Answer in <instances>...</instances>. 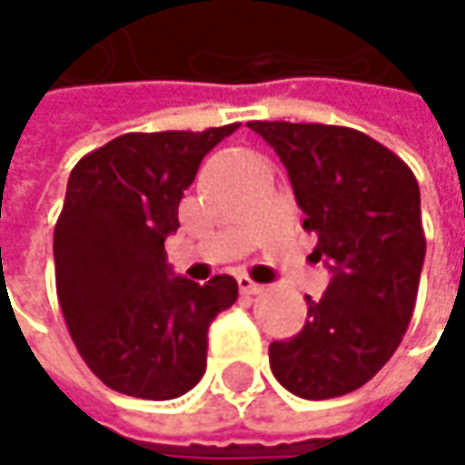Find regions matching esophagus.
Listing matches in <instances>:
<instances>
[{"label":"esophagus","instance_id":"esophagus-1","mask_svg":"<svg viewBox=\"0 0 465 465\" xmlns=\"http://www.w3.org/2000/svg\"><path fill=\"white\" fill-rule=\"evenodd\" d=\"M239 291L247 293V296H257V293H262L264 288L260 282H254L252 278H247V275H239Z\"/></svg>","mask_w":465,"mask_h":465}]
</instances>
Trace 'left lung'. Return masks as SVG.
Instances as JSON below:
<instances>
[{
  "label": "left lung",
  "instance_id": "left-lung-1",
  "mask_svg": "<svg viewBox=\"0 0 465 465\" xmlns=\"http://www.w3.org/2000/svg\"><path fill=\"white\" fill-rule=\"evenodd\" d=\"M288 169L327 293L306 296L296 337L270 344V368L301 399L361 389L407 331L424 262L420 184L383 143L344 125L252 121Z\"/></svg>",
  "mask_w": 465,
  "mask_h": 465
}]
</instances>
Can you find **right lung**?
<instances>
[{
	"mask_svg": "<svg viewBox=\"0 0 465 465\" xmlns=\"http://www.w3.org/2000/svg\"><path fill=\"white\" fill-rule=\"evenodd\" d=\"M236 128L125 134L69 174L54 232L58 303L82 361L113 391L167 401L205 373L208 327L239 285L174 275L164 239L203 156Z\"/></svg>",
	"mask_w": 465,
	"mask_h": 465,
	"instance_id": "right-lung-1",
	"label": "right lung"
}]
</instances>
